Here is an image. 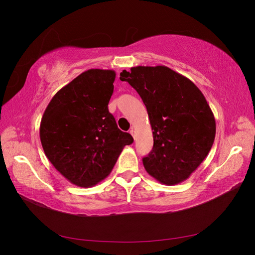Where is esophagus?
<instances>
[{
    "mask_svg": "<svg viewBox=\"0 0 255 255\" xmlns=\"http://www.w3.org/2000/svg\"><path fill=\"white\" fill-rule=\"evenodd\" d=\"M129 134H130V135H132V136H133V137L135 138V129H134L133 128L129 129Z\"/></svg>",
    "mask_w": 255,
    "mask_h": 255,
    "instance_id": "1",
    "label": "esophagus"
}]
</instances>
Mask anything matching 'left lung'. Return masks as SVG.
I'll return each mask as SVG.
<instances>
[{
    "label": "left lung",
    "mask_w": 255,
    "mask_h": 255,
    "mask_svg": "<svg viewBox=\"0 0 255 255\" xmlns=\"http://www.w3.org/2000/svg\"><path fill=\"white\" fill-rule=\"evenodd\" d=\"M120 80L142 99L153 130V148L142 158L145 171L165 185L187 180L211 151L216 122L196 85L166 66L130 68Z\"/></svg>",
    "instance_id": "left-lung-1"
}]
</instances>
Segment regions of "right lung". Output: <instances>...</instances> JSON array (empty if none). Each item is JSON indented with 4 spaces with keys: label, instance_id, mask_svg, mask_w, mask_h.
I'll return each instance as SVG.
<instances>
[{
    "label": "right lung",
    "instance_id": "add662e5",
    "mask_svg": "<svg viewBox=\"0 0 255 255\" xmlns=\"http://www.w3.org/2000/svg\"><path fill=\"white\" fill-rule=\"evenodd\" d=\"M114 70L89 69L56 92L40 123L45 155L72 184L91 187L111 173L133 137L109 112Z\"/></svg>",
    "mask_w": 255,
    "mask_h": 255
}]
</instances>
